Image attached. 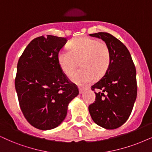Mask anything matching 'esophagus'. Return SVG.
I'll return each mask as SVG.
<instances>
[{
  "label": "esophagus",
  "instance_id": "34e87169",
  "mask_svg": "<svg viewBox=\"0 0 152 152\" xmlns=\"http://www.w3.org/2000/svg\"><path fill=\"white\" fill-rule=\"evenodd\" d=\"M88 87H78V90H79V93L81 94L83 93V91H85L86 90L88 89Z\"/></svg>",
  "mask_w": 152,
  "mask_h": 152
}]
</instances>
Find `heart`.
Returning <instances> with one entry per match:
<instances>
[{
  "label": "heart",
  "instance_id": "obj_1",
  "mask_svg": "<svg viewBox=\"0 0 152 152\" xmlns=\"http://www.w3.org/2000/svg\"><path fill=\"white\" fill-rule=\"evenodd\" d=\"M68 50L59 52L57 60L61 69L70 75L79 61L81 68L71 75L70 79L78 85L90 83L102 76L108 70L111 57L109 46L104 42L89 37H79L69 43Z\"/></svg>",
  "mask_w": 152,
  "mask_h": 152
}]
</instances>
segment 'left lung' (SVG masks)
<instances>
[{"label":"left lung","instance_id":"left-lung-1","mask_svg":"<svg viewBox=\"0 0 152 152\" xmlns=\"http://www.w3.org/2000/svg\"><path fill=\"white\" fill-rule=\"evenodd\" d=\"M109 46L111 64L103 77L91 87L95 102L88 107L92 119L105 129H116L126 122L137 97L136 69L127 48L114 36L105 32L91 34Z\"/></svg>","mask_w":152,"mask_h":152}]
</instances>
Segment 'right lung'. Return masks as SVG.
I'll return each mask as SVG.
<instances>
[{
  "instance_id": "right-lung-1",
  "label": "right lung",
  "mask_w": 152,
  "mask_h": 152,
  "mask_svg": "<svg viewBox=\"0 0 152 152\" xmlns=\"http://www.w3.org/2000/svg\"><path fill=\"white\" fill-rule=\"evenodd\" d=\"M66 41L51 35L34 38L17 63L15 84L20 109L27 121L38 129L59 126L69 104L78 95L77 86L69 80L57 60Z\"/></svg>"
}]
</instances>
